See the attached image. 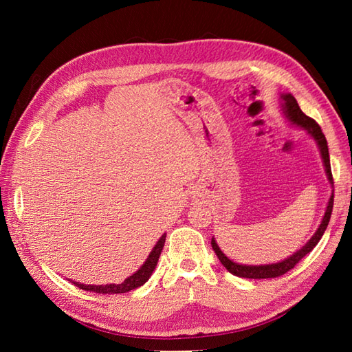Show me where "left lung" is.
<instances>
[{
    "mask_svg": "<svg viewBox=\"0 0 352 352\" xmlns=\"http://www.w3.org/2000/svg\"><path fill=\"white\" fill-rule=\"evenodd\" d=\"M281 100H283V113L286 115V118L289 119V121L294 124V125H296V126H301L302 130L307 131L310 136L316 140V144L319 146V151H320V155H322V162H324V166H325L328 182L333 184L330 154H328L327 139L324 136L322 130H320V126L316 124L315 119H311L305 113H302V110L300 109V106H298V102H296L294 95L283 94L281 95ZM333 203H334V195L331 193L330 201H328L325 214H324V218H322V222H320V226L316 230V233L311 236L310 241L305 243L301 250H298L295 254H292V256L287 257L286 260L278 261V263L257 265V266L234 263L233 260H230L226 256V254L221 251L218 243L214 242V237L212 239V248L216 252V256H218V258L221 260L222 266L226 267L230 274H233L236 276H242V278H254V280L276 278V276H281V275H284L286 272H289L290 269H294L295 265L300 263V260L302 257L307 256V254L318 245V242L320 241V237H322L324 233H325V230L328 227V222H330L331 212H333Z\"/></svg>",
    "mask_w": 352,
    "mask_h": 352,
    "instance_id": "obj_1",
    "label": "left lung"
}]
</instances>
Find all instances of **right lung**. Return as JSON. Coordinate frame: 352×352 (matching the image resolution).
Returning <instances> with one entry per match:
<instances>
[{
	"instance_id": "add662e5",
	"label": "right lung",
	"mask_w": 352,
	"mask_h": 352,
	"mask_svg": "<svg viewBox=\"0 0 352 352\" xmlns=\"http://www.w3.org/2000/svg\"><path fill=\"white\" fill-rule=\"evenodd\" d=\"M164 241H166V234H163L159 239V242L155 243L153 251L149 252L146 261L140 266L139 271H136L133 275H130L129 278H126L121 284H104V286H91V284H89V286H87V284H81V283L72 281V280H69V281H72L80 289L89 290V292H95V294H125V292H130L133 289H138V287L142 286V284H145L148 281L149 276H151L153 271H154L155 266H157V261H159L162 250H163V246H164Z\"/></svg>"
}]
</instances>
